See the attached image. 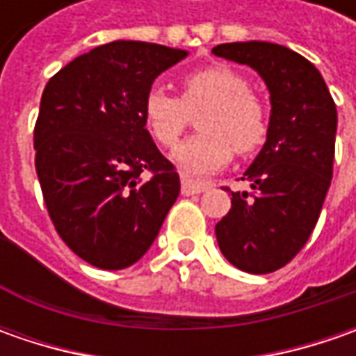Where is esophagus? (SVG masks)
I'll return each instance as SVG.
<instances>
[{
  "label": "esophagus",
  "instance_id": "34e87169",
  "mask_svg": "<svg viewBox=\"0 0 356 356\" xmlns=\"http://www.w3.org/2000/svg\"><path fill=\"white\" fill-rule=\"evenodd\" d=\"M210 186H212L210 182L196 180V178H190V176H182V194H184V196H192V194L206 192Z\"/></svg>",
  "mask_w": 356,
  "mask_h": 356
}]
</instances>
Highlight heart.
Segmentation results:
<instances>
[{
  "instance_id": "obj_1",
  "label": "heart",
  "mask_w": 356,
  "mask_h": 356,
  "mask_svg": "<svg viewBox=\"0 0 356 356\" xmlns=\"http://www.w3.org/2000/svg\"><path fill=\"white\" fill-rule=\"evenodd\" d=\"M198 111V129L174 162L188 174H206L229 162L234 148L241 156L257 152L269 136V113L250 90L248 79L227 65L200 67L180 79V97L152 89L143 103V117L152 138L174 148Z\"/></svg>"
}]
</instances>
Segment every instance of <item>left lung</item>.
I'll return each instance as SVG.
<instances>
[{"mask_svg": "<svg viewBox=\"0 0 356 356\" xmlns=\"http://www.w3.org/2000/svg\"><path fill=\"white\" fill-rule=\"evenodd\" d=\"M213 55L250 65L271 95L269 136L245 170L252 192H232L229 212L216 224L226 259L248 273L287 266L307 243L333 178L337 106L321 73L291 49L222 43Z\"/></svg>", "mask_w": 356, "mask_h": 356, "instance_id": "8db88e82", "label": "left lung"}]
</instances>
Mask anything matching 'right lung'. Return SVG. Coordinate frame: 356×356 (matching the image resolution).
Listing matches in <instances>:
<instances>
[{
    "mask_svg": "<svg viewBox=\"0 0 356 356\" xmlns=\"http://www.w3.org/2000/svg\"><path fill=\"white\" fill-rule=\"evenodd\" d=\"M186 55L113 41L65 65L41 95L37 178L57 234L90 266L136 264L180 194L178 172L146 130L143 103L154 79Z\"/></svg>",
    "mask_w": 356,
    "mask_h": 356,
    "instance_id": "1",
    "label": "right lung"
}]
</instances>
